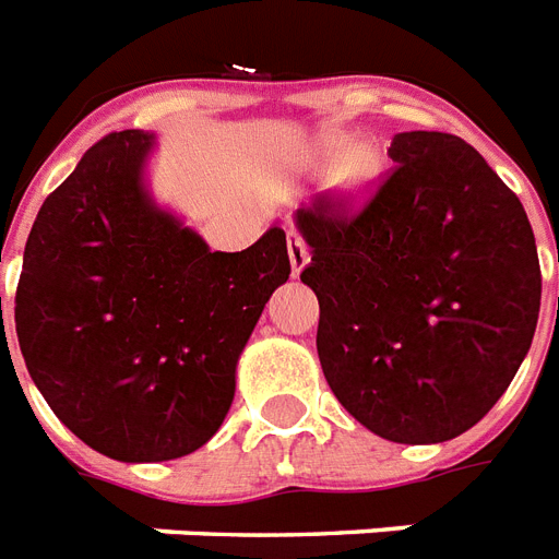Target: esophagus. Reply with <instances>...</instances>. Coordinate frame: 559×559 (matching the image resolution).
Here are the masks:
<instances>
[{
  "instance_id": "obj_1",
  "label": "esophagus",
  "mask_w": 559,
  "mask_h": 559,
  "mask_svg": "<svg viewBox=\"0 0 559 559\" xmlns=\"http://www.w3.org/2000/svg\"><path fill=\"white\" fill-rule=\"evenodd\" d=\"M287 251H289V270H293V275H298V272L308 266L310 251H308V242H305V237H301L296 228H289L287 231Z\"/></svg>"
}]
</instances>
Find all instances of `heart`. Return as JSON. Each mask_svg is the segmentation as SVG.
<instances>
[{"mask_svg":"<svg viewBox=\"0 0 559 559\" xmlns=\"http://www.w3.org/2000/svg\"><path fill=\"white\" fill-rule=\"evenodd\" d=\"M348 143H352L348 134L331 131L325 138H319L313 157H319V160L340 157L334 178H331L336 195H343L346 202H364L366 195L372 193L378 181H381L383 155L372 143H355V146H348Z\"/></svg>","mask_w":559,"mask_h":559,"instance_id":"obj_1","label":"heart"}]
</instances>
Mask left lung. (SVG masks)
I'll use <instances>...</instances> for the list:
<instances>
[{"mask_svg":"<svg viewBox=\"0 0 559 559\" xmlns=\"http://www.w3.org/2000/svg\"><path fill=\"white\" fill-rule=\"evenodd\" d=\"M360 211L298 207L328 386L383 440L445 442L478 425L525 360L543 275L519 195L466 140L402 131Z\"/></svg>","mask_w":559,"mask_h":559,"instance_id":"8db88e82","label":"left lung"}]
</instances>
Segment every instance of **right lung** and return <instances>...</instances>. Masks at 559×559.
<instances>
[{"label": "right lung", "mask_w": 559, "mask_h": 559, "mask_svg": "<svg viewBox=\"0 0 559 559\" xmlns=\"http://www.w3.org/2000/svg\"><path fill=\"white\" fill-rule=\"evenodd\" d=\"M146 131H114L46 195L25 242L14 322L32 381L81 442L122 463L202 449L234 402V372L289 278L287 234L211 251L160 211Z\"/></svg>", "instance_id": "obj_1"}]
</instances>
